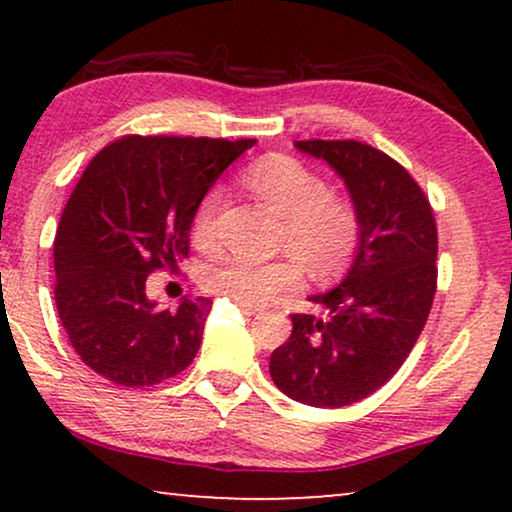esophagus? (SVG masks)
Instances as JSON below:
<instances>
[{
  "mask_svg": "<svg viewBox=\"0 0 512 512\" xmlns=\"http://www.w3.org/2000/svg\"><path fill=\"white\" fill-rule=\"evenodd\" d=\"M235 305L240 307V310L244 312V314H258L261 312V307L258 305H249V303H240V300H235Z\"/></svg>",
  "mask_w": 512,
  "mask_h": 512,
  "instance_id": "1",
  "label": "esophagus"
}]
</instances>
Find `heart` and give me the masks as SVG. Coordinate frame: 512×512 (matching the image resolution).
Listing matches in <instances>:
<instances>
[{
	"instance_id": "obj_1",
	"label": "heart",
	"mask_w": 512,
	"mask_h": 512,
	"mask_svg": "<svg viewBox=\"0 0 512 512\" xmlns=\"http://www.w3.org/2000/svg\"><path fill=\"white\" fill-rule=\"evenodd\" d=\"M244 184L282 216L277 244L289 254L261 261L228 251L202 272L207 291L263 305L279 293L296 289L305 270L317 282H331L352 268L363 242V216L352 195L333 191L317 170L282 153L249 165ZM221 202L223 193L212 188L195 207L193 235L200 244L216 240Z\"/></svg>"
}]
</instances>
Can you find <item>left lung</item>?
<instances>
[{
	"label": "left lung",
	"mask_w": 512,
	"mask_h": 512,
	"mask_svg": "<svg viewBox=\"0 0 512 512\" xmlns=\"http://www.w3.org/2000/svg\"><path fill=\"white\" fill-rule=\"evenodd\" d=\"M345 179L363 216V242L347 277L312 303L324 319L291 314V338L270 356L277 389L312 408H342L384 387L429 319L438 282V228L412 174L356 139H303Z\"/></svg>",
	"instance_id": "1"
}]
</instances>
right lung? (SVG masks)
Listing matches in <instances>:
<instances>
[{"instance_id":"add662e5","label":"right lung","mask_w":512,"mask_h":512,"mask_svg":"<svg viewBox=\"0 0 512 512\" xmlns=\"http://www.w3.org/2000/svg\"><path fill=\"white\" fill-rule=\"evenodd\" d=\"M254 144L125 135L83 170L53 242L55 307L74 352L104 380L151 387L191 366L212 300L156 310L146 277L179 268L202 195Z\"/></svg>"}]
</instances>
